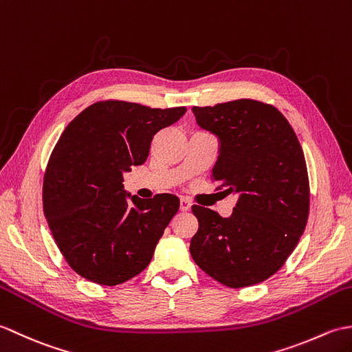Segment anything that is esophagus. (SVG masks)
I'll return each mask as SVG.
<instances>
[{"label": "esophagus", "instance_id": "34e87169", "mask_svg": "<svg viewBox=\"0 0 352 352\" xmlns=\"http://www.w3.org/2000/svg\"><path fill=\"white\" fill-rule=\"evenodd\" d=\"M191 209V203L186 199H181V210L182 212H186V210Z\"/></svg>", "mask_w": 352, "mask_h": 352}]
</instances>
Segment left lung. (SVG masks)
<instances>
[{
  "label": "left lung",
  "mask_w": 352,
  "mask_h": 352,
  "mask_svg": "<svg viewBox=\"0 0 352 352\" xmlns=\"http://www.w3.org/2000/svg\"><path fill=\"white\" fill-rule=\"evenodd\" d=\"M196 120L218 135L221 151L210 181L215 191L236 192L230 217L192 206L199 230L194 262L224 286L245 287L283 267L306 229L310 186L295 131L274 105L236 99L192 107Z\"/></svg>",
  "instance_id": "obj_1"
}]
</instances>
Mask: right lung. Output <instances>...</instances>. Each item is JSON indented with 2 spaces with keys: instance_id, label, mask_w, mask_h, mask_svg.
<instances>
[{
  "instance_id": "1",
  "label": "right lung",
  "mask_w": 352,
  "mask_h": 352,
  "mask_svg": "<svg viewBox=\"0 0 352 352\" xmlns=\"http://www.w3.org/2000/svg\"><path fill=\"white\" fill-rule=\"evenodd\" d=\"M185 111V107L98 100L60 135L43 176V212L60 253L76 274L116 286L151 263L179 199L156 194L128 199L122 173L143 164L153 137Z\"/></svg>"
}]
</instances>
